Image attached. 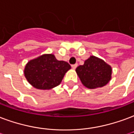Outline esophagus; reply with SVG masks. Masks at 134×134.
<instances>
[{
  "label": "esophagus",
  "mask_w": 134,
  "mask_h": 134,
  "mask_svg": "<svg viewBox=\"0 0 134 134\" xmlns=\"http://www.w3.org/2000/svg\"><path fill=\"white\" fill-rule=\"evenodd\" d=\"M77 67V64H72V69H74L75 70L76 69V67Z\"/></svg>",
  "instance_id": "1"
}]
</instances>
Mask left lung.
I'll list each match as a JSON object with an SVG mask.
<instances>
[{"mask_svg":"<svg viewBox=\"0 0 134 134\" xmlns=\"http://www.w3.org/2000/svg\"><path fill=\"white\" fill-rule=\"evenodd\" d=\"M111 67L95 56H90L83 65L77 67L76 72L83 85L89 89L104 87L111 79Z\"/></svg>","mask_w":134,"mask_h":134,"instance_id":"8db88e82","label":"left lung"}]
</instances>
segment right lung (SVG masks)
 Wrapping results in <instances>:
<instances>
[{
  "mask_svg": "<svg viewBox=\"0 0 134 134\" xmlns=\"http://www.w3.org/2000/svg\"><path fill=\"white\" fill-rule=\"evenodd\" d=\"M71 69L67 62L57 60L54 54H44L31 59L25 65V77L38 90H51L61 83L65 73Z\"/></svg>",
  "mask_w": 134,
  "mask_h": 134,
  "instance_id": "obj_1",
  "label": "right lung"
}]
</instances>
